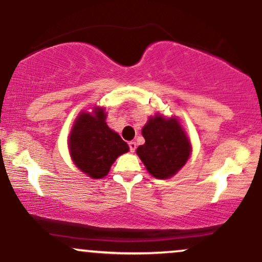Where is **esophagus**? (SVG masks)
<instances>
[{"label": "esophagus", "instance_id": "obj_1", "mask_svg": "<svg viewBox=\"0 0 262 262\" xmlns=\"http://www.w3.org/2000/svg\"><path fill=\"white\" fill-rule=\"evenodd\" d=\"M135 149H137V143L135 141H130L129 143V150H130V152H134Z\"/></svg>", "mask_w": 262, "mask_h": 262}]
</instances>
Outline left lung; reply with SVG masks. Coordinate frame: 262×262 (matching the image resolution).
<instances>
[{
  "label": "left lung",
  "instance_id": "left-lung-1",
  "mask_svg": "<svg viewBox=\"0 0 262 262\" xmlns=\"http://www.w3.org/2000/svg\"><path fill=\"white\" fill-rule=\"evenodd\" d=\"M145 144L138 146L137 154L150 175L169 179L177 173L191 155V144L179 119L150 117L141 129Z\"/></svg>",
  "mask_w": 262,
  "mask_h": 262
}]
</instances>
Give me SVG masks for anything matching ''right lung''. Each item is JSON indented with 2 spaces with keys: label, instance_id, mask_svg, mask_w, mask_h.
<instances>
[{
  "label": "right lung",
  "instance_id": "add662e5",
  "mask_svg": "<svg viewBox=\"0 0 262 262\" xmlns=\"http://www.w3.org/2000/svg\"><path fill=\"white\" fill-rule=\"evenodd\" d=\"M69 149L75 165L82 172L92 179H102L129 146L118 133L108 128L103 108L96 107L92 113L79 114L69 137Z\"/></svg>",
  "mask_w": 262,
  "mask_h": 262
}]
</instances>
